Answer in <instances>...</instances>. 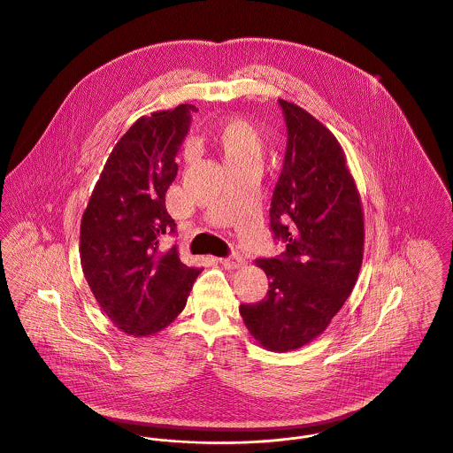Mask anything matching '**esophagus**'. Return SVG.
Wrapping results in <instances>:
<instances>
[{
  "label": "esophagus",
  "instance_id": "1",
  "mask_svg": "<svg viewBox=\"0 0 453 453\" xmlns=\"http://www.w3.org/2000/svg\"><path fill=\"white\" fill-rule=\"evenodd\" d=\"M218 261H219L221 266H225L228 270H235V268H239L242 265V258L237 257V255H232V257H226V258H219Z\"/></svg>",
  "mask_w": 453,
  "mask_h": 453
}]
</instances>
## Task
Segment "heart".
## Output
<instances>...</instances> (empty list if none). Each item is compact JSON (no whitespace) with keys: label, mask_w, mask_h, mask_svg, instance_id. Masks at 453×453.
Returning a JSON list of instances; mask_svg holds the SVG:
<instances>
[{"label":"heart","mask_w":453,"mask_h":453,"mask_svg":"<svg viewBox=\"0 0 453 453\" xmlns=\"http://www.w3.org/2000/svg\"><path fill=\"white\" fill-rule=\"evenodd\" d=\"M212 144L221 157L223 167L257 165L263 155V137L259 130L242 119H230L218 126Z\"/></svg>","instance_id":"heart-1"}]
</instances>
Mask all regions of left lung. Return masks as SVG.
I'll use <instances>...</instances> for the list:
<instances>
[{
	"instance_id": "left-lung-1",
	"label": "left lung",
	"mask_w": 453,
	"mask_h": 453,
	"mask_svg": "<svg viewBox=\"0 0 453 453\" xmlns=\"http://www.w3.org/2000/svg\"><path fill=\"white\" fill-rule=\"evenodd\" d=\"M288 127L272 195L270 230L284 244L255 261L268 293L239 312L268 350H295L319 336L352 293L363 263L361 196L336 137L303 108L279 99Z\"/></svg>"
}]
</instances>
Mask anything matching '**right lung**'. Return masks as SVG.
Masks as SVG:
<instances>
[{
  "label": "right lung",
  "mask_w": 453,
  "mask_h": 453,
  "mask_svg": "<svg viewBox=\"0 0 453 453\" xmlns=\"http://www.w3.org/2000/svg\"><path fill=\"white\" fill-rule=\"evenodd\" d=\"M194 111L180 104L135 120L108 157L81 218L83 275L104 314L134 336L173 323L202 272L181 263L176 246L158 250L176 232L165 194Z\"/></svg>",
  "instance_id": "obj_1"
}]
</instances>
